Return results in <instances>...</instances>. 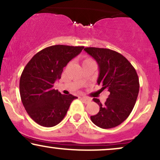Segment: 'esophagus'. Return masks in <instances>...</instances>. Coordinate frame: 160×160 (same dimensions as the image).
<instances>
[{"label":"esophagus","instance_id":"34e87169","mask_svg":"<svg viewBox=\"0 0 160 160\" xmlns=\"http://www.w3.org/2000/svg\"><path fill=\"white\" fill-rule=\"evenodd\" d=\"M81 99L82 101H83V102L85 104H88V103H89V102H91V99L89 98H86V97H82Z\"/></svg>","mask_w":160,"mask_h":160}]
</instances>
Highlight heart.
<instances>
[{
	"label": "heart",
	"mask_w": 160,
	"mask_h": 160,
	"mask_svg": "<svg viewBox=\"0 0 160 160\" xmlns=\"http://www.w3.org/2000/svg\"><path fill=\"white\" fill-rule=\"evenodd\" d=\"M88 63H95L94 60L92 59L91 58H85L82 60V65H85V64Z\"/></svg>",
	"instance_id": "b5f03b06"
}]
</instances>
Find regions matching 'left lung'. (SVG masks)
Instances as JSON below:
<instances>
[{
	"label": "left lung",
	"instance_id": "1",
	"mask_svg": "<svg viewBox=\"0 0 160 160\" xmlns=\"http://www.w3.org/2000/svg\"><path fill=\"white\" fill-rule=\"evenodd\" d=\"M84 50L98 63V84L102 86V90L110 92L104 104L99 99L93 98L100 110L97 114L91 116L92 122L102 128L116 127L127 119L136 102L140 87L136 71L116 51L96 47H86Z\"/></svg>",
	"mask_w": 160,
	"mask_h": 160
}]
</instances>
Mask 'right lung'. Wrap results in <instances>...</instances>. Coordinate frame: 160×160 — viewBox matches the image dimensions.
<instances>
[{"label":"right lung","instance_id":"add662e5","mask_svg":"<svg viewBox=\"0 0 160 160\" xmlns=\"http://www.w3.org/2000/svg\"><path fill=\"white\" fill-rule=\"evenodd\" d=\"M84 47L55 45L42 49L32 57L22 73L19 92L22 102L34 122L44 127L59 123L67 113L72 95H62L53 89L63 68L80 54Z\"/></svg>","mask_w":160,"mask_h":160}]
</instances>
